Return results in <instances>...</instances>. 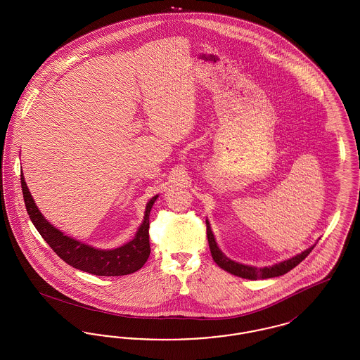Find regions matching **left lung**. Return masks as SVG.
<instances>
[{"instance_id": "left-lung-1", "label": "left lung", "mask_w": 360, "mask_h": 360, "mask_svg": "<svg viewBox=\"0 0 360 360\" xmlns=\"http://www.w3.org/2000/svg\"><path fill=\"white\" fill-rule=\"evenodd\" d=\"M206 235H207L210 254H212L214 263L220 269L225 270V271L236 275V276H240V278H245V279H267V278H274V276L286 274V273H289L290 270H292L295 266H298L311 252V250L314 248V245H313V247H310L308 250H305L304 252L298 254L297 257L288 259L285 262H281V263L274 264L271 267L257 269V267L240 264V263H236V262H233V260H231V259L225 257L223 252L220 251V248L217 247V244H216V240H214V236L212 233V229H210V225L207 223V220H206Z\"/></svg>"}]
</instances>
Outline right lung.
Returning <instances> with one entry per match:
<instances>
[{
    "label": "right lung",
    "instance_id": "1",
    "mask_svg": "<svg viewBox=\"0 0 360 360\" xmlns=\"http://www.w3.org/2000/svg\"><path fill=\"white\" fill-rule=\"evenodd\" d=\"M21 188L27 212L37 232L52 251L77 270L98 276H120L135 273L143 267L151 252L150 247V212L158 195L153 197L146 207L144 221L140 225L136 236L125 245L116 250H96L82 244L81 241L71 239L60 231L53 228L34 205V198L27 188L21 174Z\"/></svg>",
    "mask_w": 360,
    "mask_h": 360
}]
</instances>
